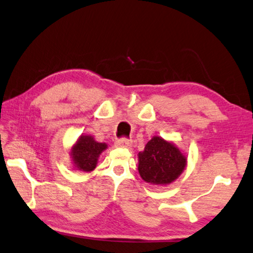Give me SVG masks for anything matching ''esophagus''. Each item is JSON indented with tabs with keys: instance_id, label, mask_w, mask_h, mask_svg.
Segmentation results:
<instances>
[{
	"instance_id": "esophagus-1",
	"label": "esophagus",
	"mask_w": 253,
	"mask_h": 253,
	"mask_svg": "<svg viewBox=\"0 0 253 253\" xmlns=\"http://www.w3.org/2000/svg\"><path fill=\"white\" fill-rule=\"evenodd\" d=\"M130 144H131V141L127 137H122L116 141V145L119 147H129Z\"/></svg>"
}]
</instances>
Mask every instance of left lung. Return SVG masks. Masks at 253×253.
I'll use <instances>...</instances> for the list:
<instances>
[{
    "instance_id": "8db88e82",
    "label": "left lung",
    "mask_w": 253,
    "mask_h": 253,
    "mask_svg": "<svg viewBox=\"0 0 253 253\" xmlns=\"http://www.w3.org/2000/svg\"><path fill=\"white\" fill-rule=\"evenodd\" d=\"M187 159L178 147L154 136L138 153V172L144 181L168 184L182 173Z\"/></svg>"
}]
</instances>
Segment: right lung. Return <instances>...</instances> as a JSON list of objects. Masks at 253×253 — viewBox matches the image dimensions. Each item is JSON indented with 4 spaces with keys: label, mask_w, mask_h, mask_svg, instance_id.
Here are the masks:
<instances>
[{
    "label": "right lung",
    "mask_w": 253,
    "mask_h": 253,
    "mask_svg": "<svg viewBox=\"0 0 253 253\" xmlns=\"http://www.w3.org/2000/svg\"><path fill=\"white\" fill-rule=\"evenodd\" d=\"M107 148V144L98 143L92 136L82 135L72 147V159L78 170L90 172L97 167L98 158Z\"/></svg>",
    "instance_id": "right-lung-1"
}]
</instances>
